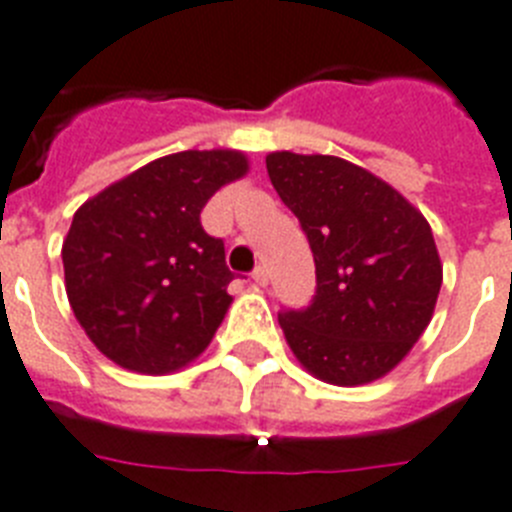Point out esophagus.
I'll list each match as a JSON object with an SVG mask.
<instances>
[{"mask_svg": "<svg viewBox=\"0 0 512 512\" xmlns=\"http://www.w3.org/2000/svg\"><path fill=\"white\" fill-rule=\"evenodd\" d=\"M252 281L257 283V286H268V270L260 265V268H255V273H252Z\"/></svg>", "mask_w": 512, "mask_h": 512, "instance_id": "obj_1", "label": "esophagus"}]
</instances>
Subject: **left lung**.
<instances>
[{
    "label": "left lung",
    "mask_w": 512,
    "mask_h": 512,
    "mask_svg": "<svg viewBox=\"0 0 512 512\" xmlns=\"http://www.w3.org/2000/svg\"><path fill=\"white\" fill-rule=\"evenodd\" d=\"M265 166L315 255V302L278 315L289 349L330 385L380 380L435 315L442 263L427 218L346 158L273 150Z\"/></svg>",
    "instance_id": "1"
}]
</instances>
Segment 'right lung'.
Segmentation results:
<instances>
[{
    "mask_svg": "<svg viewBox=\"0 0 512 512\" xmlns=\"http://www.w3.org/2000/svg\"><path fill=\"white\" fill-rule=\"evenodd\" d=\"M242 150H182L145 163L85 200L64 236V289L103 356L140 375H171L203 354L231 307L221 239L200 210L247 176Z\"/></svg>",
    "mask_w": 512,
    "mask_h": 512,
    "instance_id": "1",
    "label": "right lung"
}]
</instances>
